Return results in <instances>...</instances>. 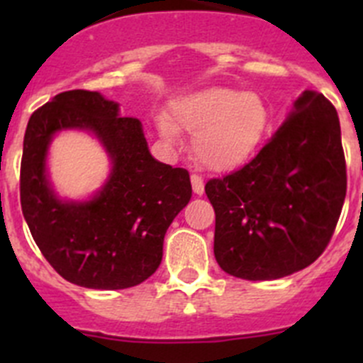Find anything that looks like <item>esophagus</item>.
Here are the masks:
<instances>
[{
  "instance_id": "obj_1",
  "label": "esophagus",
  "mask_w": 363,
  "mask_h": 363,
  "mask_svg": "<svg viewBox=\"0 0 363 363\" xmlns=\"http://www.w3.org/2000/svg\"><path fill=\"white\" fill-rule=\"evenodd\" d=\"M191 184H193V191H195L196 195H203L205 184H203V179L200 177L199 174H191Z\"/></svg>"
}]
</instances>
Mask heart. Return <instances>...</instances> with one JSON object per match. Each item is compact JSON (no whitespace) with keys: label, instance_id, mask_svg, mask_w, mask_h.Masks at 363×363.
<instances>
[{"label":"heart","instance_id":"b5f03b06","mask_svg":"<svg viewBox=\"0 0 363 363\" xmlns=\"http://www.w3.org/2000/svg\"><path fill=\"white\" fill-rule=\"evenodd\" d=\"M269 119V107L258 93L207 86L174 98L156 128L168 145H179V130L193 133L196 161L208 170L226 172L255 155Z\"/></svg>","mask_w":363,"mask_h":363}]
</instances>
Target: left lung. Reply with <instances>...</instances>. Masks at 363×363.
I'll list each match as a JSON object with an SVG mask.
<instances>
[{"label":"left lung","instance_id":"obj_1","mask_svg":"<svg viewBox=\"0 0 363 363\" xmlns=\"http://www.w3.org/2000/svg\"><path fill=\"white\" fill-rule=\"evenodd\" d=\"M205 193L216 212L214 256L226 274L272 281L325 251L346 196L337 111L303 91L262 151Z\"/></svg>","mask_w":363,"mask_h":363}]
</instances>
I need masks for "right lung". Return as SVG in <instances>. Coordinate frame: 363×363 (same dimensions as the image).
Returning a JSON list of instances; mask_svg holds the SVG:
<instances>
[{"label": "right lung", "mask_w": 363, "mask_h": 363, "mask_svg": "<svg viewBox=\"0 0 363 363\" xmlns=\"http://www.w3.org/2000/svg\"><path fill=\"white\" fill-rule=\"evenodd\" d=\"M93 133L111 172L87 201H63L50 182L46 156L60 130ZM191 199L184 168L152 158L142 123L96 91L56 94L29 117L21 161V205L36 246L60 276L91 290H124L151 277L163 240Z\"/></svg>", "instance_id": "obj_1"}]
</instances>
